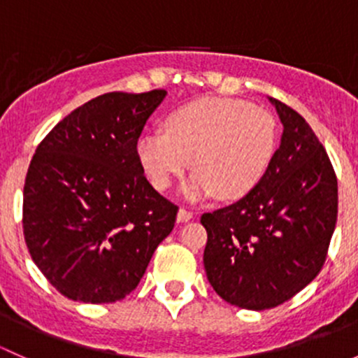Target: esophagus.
<instances>
[{"mask_svg":"<svg viewBox=\"0 0 358 358\" xmlns=\"http://www.w3.org/2000/svg\"><path fill=\"white\" fill-rule=\"evenodd\" d=\"M192 218H194V213L192 211H189V209H185V208H180L178 209V215H176V220H178L180 223L189 222V220H192Z\"/></svg>","mask_w":358,"mask_h":358,"instance_id":"1","label":"esophagus"}]
</instances>
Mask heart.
Segmentation results:
<instances>
[{
    "label": "heart",
    "instance_id": "heart-1",
    "mask_svg": "<svg viewBox=\"0 0 358 358\" xmlns=\"http://www.w3.org/2000/svg\"><path fill=\"white\" fill-rule=\"evenodd\" d=\"M277 122L268 110L239 99L194 100L166 119V131L136 143L140 166L154 189L168 190L189 169L187 199L246 197L258 187L277 150Z\"/></svg>",
    "mask_w": 358,
    "mask_h": 358
}]
</instances>
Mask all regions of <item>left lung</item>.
<instances>
[{
    "mask_svg": "<svg viewBox=\"0 0 358 358\" xmlns=\"http://www.w3.org/2000/svg\"><path fill=\"white\" fill-rule=\"evenodd\" d=\"M284 126L279 149L246 197L204 213V268L227 303L279 306L322 268L338 218V180L326 149L296 110L268 99Z\"/></svg>",
    "mask_w": 358,
    "mask_h": 358,
    "instance_id": "8db88e82",
    "label": "left lung"
}]
</instances>
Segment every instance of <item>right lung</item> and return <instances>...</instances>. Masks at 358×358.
Instances as JSON below:
<instances>
[{"label":"right lung","instance_id":"obj_1","mask_svg":"<svg viewBox=\"0 0 358 358\" xmlns=\"http://www.w3.org/2000/svg\"><path fill=\"white\" fill-rule=\"evenodd\" d=\"M164 90L112 92L66 115L39 143L24 185L32 262L74 301L114 303L138 286L178 206L154 189L136 156Z\"/></svg>","mask_w":358,"mask_h":358}]
</instances>
